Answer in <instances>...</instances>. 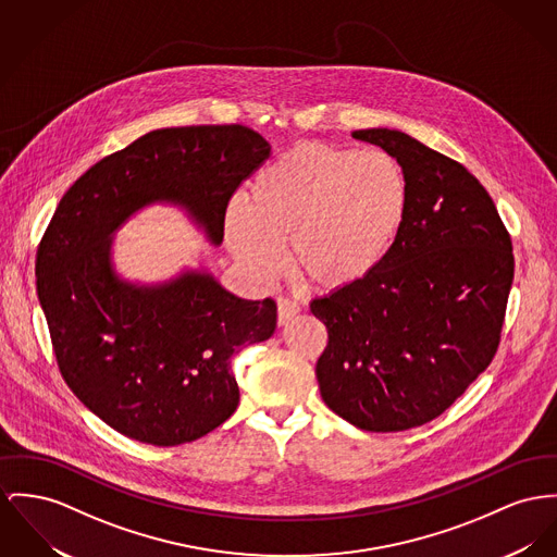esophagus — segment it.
<instances>
[{
  "label": "esophagus",
  "instance_id": "esophagus-1",
  "mask_svg": "<svg viewBox=\"0 0 557 557\" xmlns=\"http://www.w3.org/2000/svg\"><path fill=\"white\" fill-rule=\"evenodd\" d=\"M299 312V304L294 301L292 297L281 296L276 299V319H278V325H285L289 323L294 317Z\"/></svg>",
  "mask_w": 557,
  "mask_h": 557
}]
</instances>
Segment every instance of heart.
<instances>
[{"mask_svg":"<svg viewBox=\"0 0 557 557\" xmlns=\"http://www.w3.org/2000/svg\"><path fill=\"white\" fill-rule=\"evenodd\" d=\"M401 164L382 149L306 146L268 164L245 209L227 211L234 256L263 278L281 270V247L312 283L355 285L391 256L408 220Z\"/></svg>","mask_w":557,"mask_h":557,"instance_id":"obj_1","label":"heart"}]
</instances>
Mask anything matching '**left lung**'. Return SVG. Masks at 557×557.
I'll return each instance as SVG.
<instances>
[{"label":"left lung","instance_id":"obj_1","mask_svg":"<svg viewBox=\"0 0 557 557\" xmlns=\"http://www.w3.org/2000/svg\"><path fill=\"white\" fill-rule=\"evenodd\" d=\"M355 139L388 151L409 186L399 243L363 281L310 301L327 327L317 380L327 408L371 433L442 416L494 359L513 245L485 187L401 131Z\"/></svg>","mask_w":557,"mask_h":557}]
</instances>
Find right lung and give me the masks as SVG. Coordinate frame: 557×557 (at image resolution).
Here are the masks:
<instances>
[{
    "instance_id": "obj_1",
    "label": "right lung",
    "mask_w": 557,
    "mask_h": 557,
    "mask_svg": "<svg viewBox=\"0 0 557 557\" xmlns=\"http://www.w3.org/2000/svg\"><path fill=\"white\" fill-rule=\"evenodd\" d=\"M270 146L243 124L160 128L106 156L61 198L39 240L38 297L75 397L141 444L194 442L238 406L230 357L274 334L276 304L232 296L209 274L160 287L120 281L113 230L153 200L186 205L220 245L225 209Z\"/></svg>"
}]
</instances>
